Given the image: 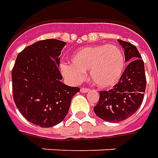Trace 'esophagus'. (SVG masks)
Segmentation results:
<instances>
[{"mask_svg":"<svg viewBox=\"0 0 158 158\" xmlns=\"http://www.w3.org/2000/svg\"><path fill=\"white\" fill-rule=\"evenodd\" d=\"M89 91V88H85V87H82L81 89V93H87V92Z\"/></svg>","mask_w":158,"mask_h":158,"instance_id":"34e87169","label":"esophagus"}]
</instances>
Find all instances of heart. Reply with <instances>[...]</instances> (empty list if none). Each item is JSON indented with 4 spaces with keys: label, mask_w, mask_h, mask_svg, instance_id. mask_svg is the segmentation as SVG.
I'll return each mask as SVG.
<instances>
[{
    "label": "heart",
    "mask_w": 158,
    "mask_h": 158,
    "mask_svg": "<svg viewBox=\"0 0 158 158\" xmlns=\"http://www.w3.org/2000/svg\"><path fill=\"white\" fill-rule=\"evenodd\" d=\"M125 68V56L121 48L101 44L77 50L71 56V64H62L61 71L69 80L77 82L83 80L85 71L89 69L95 84L100 88H110L121 79Z\"/></svg>",
    "instance_id": "b5f03b06"
}]
</instances>
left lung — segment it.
<instances>
[{"instance_id": "left-lung-1", "label": "left lung", "mask_w": 158, "mask_h": 158, "mask_svg": "<svg viewBox=\"0 0 158 158\" xmlns=\"http://www.w3.org/2000/svg\"><path fill=\"white\" fill-rule=\"evenodd\" d=\"M118 42L124 48L125 61L130 63L113 89L99 92V101L94 107L96 116L110 123L123 121L135 114L146 89L144 63L140 53L131 42L122 40Z\"/></svg>"}]
</instances>
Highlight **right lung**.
Here are the masks:
<instances>
[{
  "mask_svg": "<svg viewBox=\"0 0 158 158\" xmlns=\"http://www.w3.org/2000/svg\"><path fill=\"white\" fill-rule=\"evenodd\" d=\"M66 42L56 39L38 41L18 55L12 69L13 96L27 121L42 128L60 123L69 110L78 87L62 83L58 66Z\"/></svg>",
  "mask_w": 158,
  "mask_h": 158,
  "instance_id": "obj_1",
  "label": "right lung"
}]
</instances>
